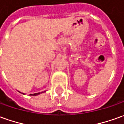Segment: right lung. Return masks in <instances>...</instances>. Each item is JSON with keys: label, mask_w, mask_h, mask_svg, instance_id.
Segmentation results:
<instances>
[{"label": "right lung", "mask_w": 124, "mask_h": 124, "mask_svg": "<svg viewBox=\"0 0 124 124\" xmlns=\"http://www.w3.org/2000/svg\"><path fill=\"white\" fill-rule=\"evenodd\" d=\"M41 93H34V94H30L29 95H33V96H36V95H39V94H40ZM23 94H24L23 93Z\"/></svg>", "instance_id": "1"}]
</instances>
